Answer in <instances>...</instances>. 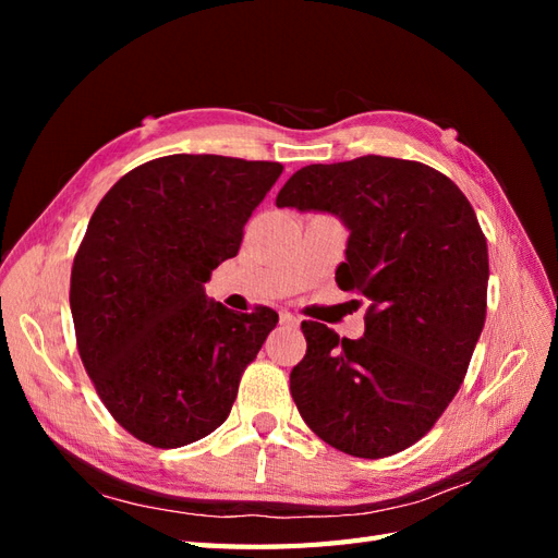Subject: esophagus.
<instances>
[{"label": "esophagus", "mask_w": 558, "mask_h": 558, "mask_svg": "<svg viewBox=\"0 0 558 558\" xmlns=\"http://www.w3.org/2000/svg\"><path fill=\"white\" fill-rule=\"evenodd\" d=\"M279 320H281V326H291V328H295L300 324V318L295 314H291V312H281Z\"/></svg>", "instance_id": "esophagus-1"}]
</instances>
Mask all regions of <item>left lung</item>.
Masks as SVG:
<instances>
[{"label": "left lung", "mask_w": 558, "mask_h": 558, "mask_svg": "<svg viewBox=\"0 0 558 558\" xmlns=\"http://www.w3.org/2000/svg\"><path fill=\"white\" fill-rule=\"evenodd\" d=\"M277 207L340 218L349 240L335 281L373 302L359 340L302 320L300 416L359 459L412 447L459 391L484 328L488 251L475 209L433 167L381 156L302 167Z\"/></svg>", "instance_id": "1"}]
</instances>
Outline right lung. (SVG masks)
<instances>
[{"label":"right lung","mask_w":558,"mask_h":558,"mask_svg":"<svg viewBox=\"0 0 558 558\" xmlns=\"http://www.w3.org/2000/svg\"><path fill=\"white\" fill-rule=\"evenodd\" d=\"M283 167L177 154L128 172L99 202L72 267L81 361L111 416L177 449L228 418L277 312L238 314L205 293Z\"/></svg>","instance_id":"1"}]
</instances>
